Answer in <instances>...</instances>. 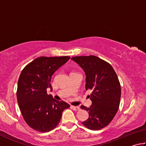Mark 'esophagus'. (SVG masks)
Segmentation results:
<instances>
[{"label":"esophagus","mask_w":146,"mask_h":146,"mask_svg":"<svg viewBox=\"0 0 146 146\" xmlns=\"http://www.w3.org/2000/svg\"><path fill=\"white\" fill-rule=\"evenodd\" d=\"M71 108L72 109V110H74V111H78V110H80V107H78V106H71Z\"/></svg>","instance_id":"esophagus-1"}]
</instances>
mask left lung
<instances>
[{
    "instance_id": "1",
    "label": "left lung",
    "mask_w": 146,
    "mask_h": 146,
    "mask_svg": "<svg viewBox=\"0 0 146 146\" xmlns=\"http://www.w3.org/2000/svg\"><path fill=\"white\" fill-rule=\"evenodd\" d=\"M82 68L86 75V90L92 93L90 108L81 106L89 112L83 125L91 130H99L110 123L117 113L121 97L120 84L117 73L110 64L96 56L71 58Z\"/></svg>"
}]
</instances>
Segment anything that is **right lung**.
<instances>
[{
  "label": "right lung",
  "instance_id": "add662e5",
  "mask_svg": "<svg viewBox=\"0 0 146 146\" xmlns=\"http://www.w3.org/2000/svg\"><path fill=\"white\" fill-rule=\"evenodd\" d=\"M70 56H40L23 69L17 85V98L20 110L29 127L40 132H48L60 122L64 110L70 105L47 94L52 90L51 79L54 73Z\"/></svg>",
  "mask_w": 146,
  "mask_h": 146
}]
</instances>
